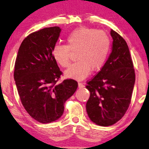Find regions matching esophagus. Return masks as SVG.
<instances>
[{
	"instance_id": "1",
	"label": "esophagus",
	"mask_w": 149,
	"mask_h": 149,
	"mask_svg": "<svg viewBox=\"0 0 149 149\" xmlns=\"http://www.w3.org/2000/svg\"><path fill=\"white\" fill-rule=\"evenodd\" d=\"M78 87L79 88H82L84 87V84L82 82H78Z\"/></svg>"
}]
</instances>
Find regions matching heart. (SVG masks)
<instances>
[{
    "instance_id": "obj_1",
    "label": "heart",
    "mask_w": 149,
    "mask_h": 149,
    "mask_svg": "<svg viewBox=\"0 0 149 149\" xmlns=\"http://www.w3.org/2000/svg\"><path fill=\"white\" fill-rule=\"evenodd\" d=\"M111 47V39L106 32L87 27L73 31L66 39V45L53 47V58L62 67L71 65V52L76 53L78 61L65 71L67 78L81 80L104 66Z\"/></svg>"
}]
</instances>
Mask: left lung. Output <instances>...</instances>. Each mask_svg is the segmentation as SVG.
<instances>
[{
	"mask_svg": "<svg viewBox=\"0 0 149 149\" xmlns=\"http://www.w3.org/2000/svg\"><path fill=\"white\" fill-rule=\"evenodd\" d=\"M112 50L101 70L86 88L90 91L86 112L90 119L101 126L112 125L130 106L135 83V70L126 41L112 29Z\"/></svg>",
	"mask_w": 149,
	"mask_h": 149,
	"instance_id": "8db88e82",
	"label": "left lung"
}]
</instances>
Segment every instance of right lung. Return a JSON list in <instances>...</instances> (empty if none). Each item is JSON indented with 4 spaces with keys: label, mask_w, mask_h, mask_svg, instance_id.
<instances>
[{
    "label": "right lung",
    "mask_w": 149,
    "mask_h": 149,
    "mask_svg": "<svg viewBox=\"0 0 149 149\" xmlns=\"http://www.w3.org/2000/svg\"><path fill=\"white\" fill-rule=\"evenodd\" d=\"M61 31L60 27L52 26L31 33L22 42L15 63L14 80L22 104L41 123L58 119L65 102L78 86L73 79L57 83L63 72L52 51Z\"/></svg>",
    "instance_id": "right-lung-1"
}]
</instances>
